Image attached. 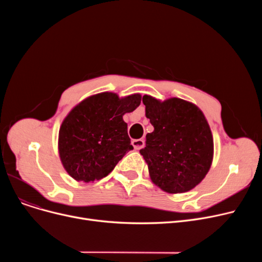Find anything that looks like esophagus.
<instances>
[{"mask_svg":"<svg viewBox=\"0 0 262 262\" xmlns=\"http://www.w3.org/2000/svg\"><path fill=\"white\" fill-rule=\"evenodd\" d=\"M132 144L135 149H141L144 146V140L143 139H134L132 141Z\"/></svg>","mask_w":262,"mask_h":262,"instance_id":"obj_1","label":"esophagus"}]
</instances>
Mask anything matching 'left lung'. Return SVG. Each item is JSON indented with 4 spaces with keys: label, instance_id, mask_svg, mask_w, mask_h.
<instances>
[{
    "label": "left lung",
    "instance_id": "left-lung-1",
    "mask_svg": "<svg viewBox=\"0 0 262 262\" xmlns=\"http://www.w3.org/2000/svg\"><path fill=\"white\" fill-rule=\"evenodd\" d=\"M145 116L154 126L140 149L152 182L168 193L198 186L213 158V138L202 110L178 98L159 101L143 95Z\"/></svg>",
    "mask_w": 262,
    "mask_h": 262
}]
</instances>
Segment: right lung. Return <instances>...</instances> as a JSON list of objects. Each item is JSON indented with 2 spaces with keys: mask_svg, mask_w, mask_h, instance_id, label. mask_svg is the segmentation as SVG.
I'll list each match as a JSON object with an SVG mask.
<instances>
[{
  "mask_svg": "<svg viewBox=\"0 0 262 262\" xmlns=\"http://www.w3.org/2000/svg\"><path fill=\"white\" fill-rule=\"evenodd\" d=\"M141 103L139 93L119 98L114 92L89 96L61 123L58 152L68 174L77 182L102 180L133 149L123 116Z\"/></svg>",
  "mask_w": 262,
  "mask_h": 262,
  "instance_id": "1",
  "label": "right lung"
}]
</instances>
